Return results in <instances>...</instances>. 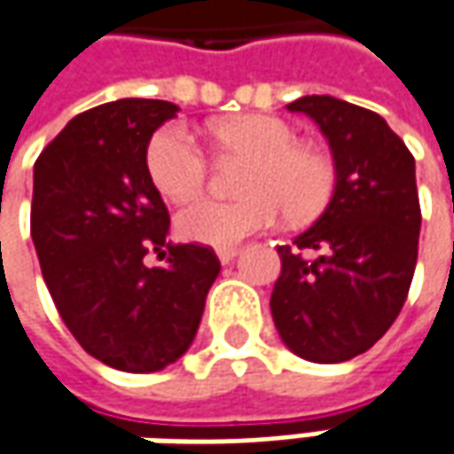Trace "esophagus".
I'll return each instance as SVG.
<instances>
[{"label": "esophagus", "mask_w": 454, "mask_h": 454, "mask_svg": "<svg viewBox=\"0 0 454 454\" xmlns=\"http://www.w3.org/2000/svg\"><path fill=\"white\" fill-rule=\"evenodd\" d=\"M215 256H218V261L226 266V263H231L233 258L239 256V248H218V251H215Z\"/></svg>", "instance_id": "1"}]
</instances>
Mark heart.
<instances>
[{"label": "heart", "instance_id": "1", "mask_svg": "<svg viewBox=\"0 0 454 454\" xmlns=\"http://www.w3.org/2000/svg\"><path fill=\"white\" fill-rule=\"evenodd\" d=\"M221 155L251 160L243 200L200 198L180 208L176 226L183 239L213 248H233L258 231L319 215L334 193V163L317 145L299 143L289 122L274 115H239L211 125ZM148 173L170 200H191L208 183V160L180 125H168L148 145Z\"/></svg>", "mask_w": 454, "mask_h": 454}]
</instances>
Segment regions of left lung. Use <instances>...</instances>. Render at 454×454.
<instances>
[{
	"label": "left lung",
	"mask_w": 454,
	"mask_h": 454,
	"mask_svg": "<svg viewBox=\"0 0 454 454\" xmlns=\"http://www.w3.org/2000/svg\"><path fill=\"white\" fill-rule=\"evenodd\" d=\"M286 107L309 115L329 140L336 185L317 223L294 239L319 256L306 261L278 246L271 314L296 356L336 364L374 347L407 299L422 223L414 158L367 107L329 95Z\"/></svg>",
	"instance_id": "left-lung-1"
}]
</instances>
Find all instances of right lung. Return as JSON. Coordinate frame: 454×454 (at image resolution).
<instances>
[{
  "mask_svg": "<svg viewBox=\"0 0 454 454\" xmlns=\"http://www.w3.org/2000/svg\"><path fill=\"white\" fill-rule=\"evenodd\" d=\"M176 113L165 100L105 102L72 118L35 163L32 241L57 311L87 354L135 374L188 352L221 271L211 248L168 243L148 145ZM150 250L168 256L165 267L145 266Z\"/></svg>",
  "mask_w": 454,
  "mask_h": 454,
  "instance_id": "add662e5",
  "label": "right lung"
}]
</instances>
